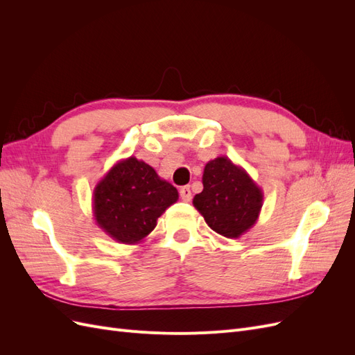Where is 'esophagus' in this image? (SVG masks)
Here are the masks:
<instances>
[{"label":"esophagus","mask_w":355,"mask_h":355,"mask_svg":"<svg viewBox=\"0 0 355 355\" xmlns=\"http://www.w3.org/2000/svg\"><path fill=\"white\" fill-rule=\"evenodd\" d=\"M180 198L184 200V201H191V198H192V194H191V188L189 187H184V188H180Z\"/></svg>","instance_id":"esophagus-1"}]
</instances>
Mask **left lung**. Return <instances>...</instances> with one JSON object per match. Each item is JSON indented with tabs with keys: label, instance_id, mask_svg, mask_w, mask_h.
I'll use <instances>...</instances> for the list:
<instances>
[{
	"label": "left lung",
	"instance_id": "8db88e82",
	"mask_svg": "<svg viewBox=\"0 0 355 355\" xmlns=\"http://www.w3.org/2000/svg\"><path fill=\"white\" fill-rule=\"evenodd\" d=\"M192 204L214 232L239 239L259 218L263 192L241 166L218 157L204 167L202 191Z\"/></svg>",
	"mask_w": 355,
	"mask_h": 355
}]
</instances>
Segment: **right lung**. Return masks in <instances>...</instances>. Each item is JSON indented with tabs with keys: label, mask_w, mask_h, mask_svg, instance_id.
<instances>
[{
	"label": "right lung",
	"mask_w": 355,
	"mask_h": 355,
	"mask_svg": "<svg viewBox=\"0 0 355 355\" xmlns=\"http://www.w3.org/2000/svg\"><path fill=\"white\" fill-rule=\"evenodd\" d=\"M179 198L178 189L136 157L115 163L94 187L96 225L121 244L142 243Z\"/></svg>",
	"instance_id": "1"
}]
</instances>
